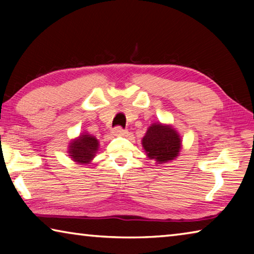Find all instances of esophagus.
<instances>
[{"label":"esophagus","instance_id":"34e87169","mask_svg":"<svg viewBox=\"0 0 254 254\" xmlns=\"http://www.w3.org/2000/svg\"><path fill=\"white\" fill-rule=\"evenodd\" d=\"M112 133H113L114 135H124L127 133V130H124L121 127H115L113 130H112Z\"/></svg>","mask_w":254,"mask_h":254}]
</instances>
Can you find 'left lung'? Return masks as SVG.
<instances>
[{"label": "left lung", "instance_id": "obj_1", "mask_svg": "<svg viewBox=\"0 0 254 254\" xmlns=\"http://www.w3.org/2000/svg\"><path fill=\"white\" fill-rule=\"evenodd\" d=\"M142 145L150 159L163 163L174 160L178 156L182 141L173 127L158 123L148 128L142 139Z\"/></svg>", "mask_w": 254, "mask_h": 254}]
</instances>
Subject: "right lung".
<instances>
[{"mask_svg":"<svg viewBox=\"0 0 254 254\" xmlns=\"http://www.w3.org/2000/svg\"><path fill=\"white\" fill-rule=\"evenodd\" d=\"M98 149L96 137L89 134H81L69 145V156L79 163H88L95 156Z\"/></svg>","mask_w":254,"mask_h":254,"instance_id":"1","label":"right lung"}]
</instances>
